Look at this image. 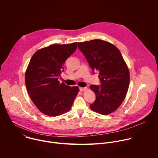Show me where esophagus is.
<instances>
[{
	"label": "esophagus",
	"mask_w": 158,
	"mask_h": 158,
	"mask_svg": "<svg viewBox=\"0 0 158 158\" xmlns=\"http://www.w3.org/2000/svg\"><path fill=\"white\" fill-rule=\"evenodd\" d=\"M87 89V87H79V90H80V91H81V92H82V91H85V90Z\"/></svg>",
	"instance_id": "34e87169"
}]
</instances>
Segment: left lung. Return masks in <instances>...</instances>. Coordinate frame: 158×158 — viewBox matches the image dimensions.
Here are the masks:
<instances>
[{
    "label": "left lung",
    "mask_w": 158,
    "mask_h": 158,
    "mask_svg": "<svg viewBox=\"0 0 158 158\" xmlns=\"http://www.w3.org/2000/svg\"><path fill=\"white\" fill-rule=\"evenodd\" d=\"M78 48L93 73L99 72L101 84L90 85L96 96L90 108L103 115L112 113L123 102L129 85V69L121 52L100 39L78 42Z\"/></svg>",
    "instance_id": "1"
}]
</instances>
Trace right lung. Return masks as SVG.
I'll list each match as a JSON object with an SVG mask.
<instances>
[{
  "instance_id": "1",
  "label": "right lung",
  "mask_w": 158,
  "mask_h": 158,
  "mask_svg": "<svg viewBox=\"0 0 158 158\" xmlns=\"http://www.w3.org/2000/svg\"><path fill=\"white\" fill-rule=\"evenodd\" d=\"M77 42L53 44L38 50L32 56L25 75L27 93L43 114L57 116L69 111L79 92L58 81L64 64L77 49Z\"/></svg>"
}]
</instances>
